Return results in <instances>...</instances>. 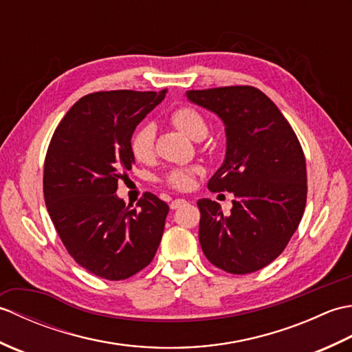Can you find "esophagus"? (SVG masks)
Wrapping results in <instances>:
<instances>
[{
  "instance_id": "obj_1",
  "label": "esophagus",
  "mask_w": 352,
  "mask_h": 352,
  "mask_svg": "<svg viewBox=\"0 0 352 352\" xmlns=\"http://www.w3.org/2000/svg\"><path fill=\"white\" fill-rule=\"evenodd\" d=\"M186 204V199H174L170 203V208L172 210H175V208H178V207H182V206H184Z\"/></svg>"
}]
</instances>
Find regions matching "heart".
I'll list each match as a JSON object with an SVG mask.
<instances>
[{
  "label": "heart",
  "instance_id": "heart-1",
  "mask_svg": "<svg viewBox=\"0 0 352 352\" xmlns=\"http://www.w3.org/2000/svg\"><path fill=\"white\" fill-rule=\"evenodd\" d=\"M170 121L178 130H182L186 136L193 140H201L207 136L208 125L204 116L198 110L192 107H182L175 110L170 116ZM154 126L145 124L134 131L131 138V154L139 162H149L154 157ZM201 169L198 166L192 168H177L166 175V183L172 188L186 190L189 189L195 177Z\"/></svg>",
  "mask_w": 352,
  "mask_h": 352
}]
</instances>
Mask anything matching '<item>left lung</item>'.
Here are the masks:
<instances>
[{"label":"left lung","instance_id":"obj_1","mask_svg":"<svg viewBox=\"0 0 352 352\" xmlns=\"http://www.w3.org/2000/svg\"><path fill=\"white\" fill-rule=\"evenodd\" d=\"M186 98L221 118L226 159L208 180L212 192H233L226 216L203 198L199 243L212 265L250 274L280 256L300 226L307 201L302 148L278 107L252 86L188 91Z\"/></svg>","mask_w":352,"mask_h":352}]
</instances>
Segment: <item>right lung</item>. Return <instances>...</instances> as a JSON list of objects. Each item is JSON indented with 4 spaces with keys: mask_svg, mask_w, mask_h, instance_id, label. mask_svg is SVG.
Instances as JSON below:
<instances>
[{
    "mask_svg": "<svg viewBox=\"0 0 352 352\" xmlns=\"http://www.w3.org/2000/svg\"><path fill=\"white\" fill-rule=\"evenodd\" d=\"M164 94L166 89L89 94L52 134L43 168L45 204L72 258L101 278L138 274L160 245L168 204L146 192L133 208L116 190L134 164L133 133Z\"/></svg>",
    "mask_w": 352,
    "mask_h": 352,
    "instance_id": "1",
    "label": "right lung"
}]
</instances>
